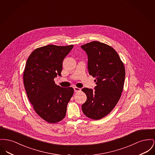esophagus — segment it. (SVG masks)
<instances>
[{
    "label": "esophagus",
    "instance_id": "esophagus-1",
    "mask_svg": "<svg viewBox=\"0 0 155 155\" xmlns=\"http://www.w3.org/2000/svg\"><path fill=\"white\" fill-rule=\"evenodd\" d=\"M74 91L75 92H80L81 91V88H78V87H74Z\"/></svg>",
    "mask_w": 155,
    "mask_h": 155
}]
</instances>
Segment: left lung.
<instances>
[{
  "label": "left lung",
  "instance_id": "obj_1",
  "mask_svg": "<svg viewBox=\"0 0 155 155\" xmlns=\"http://www.w3.org/2000/svg\"><path fill=\"white\" fill-rule=\"evenodd\" d=\"M88 56V71L95 77L94 90L84 88L87 99L82 105L83 113L98 120L109 114L118 103L123 90L125 70L117 51L110 46L92 41L81 46Z\"/></svg>",
  "mask_w": 155,
  "mask_h": 155
}]
</instances>
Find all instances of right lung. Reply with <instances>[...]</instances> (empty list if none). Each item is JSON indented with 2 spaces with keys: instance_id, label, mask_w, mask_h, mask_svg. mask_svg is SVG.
Masks as SVG:
<instances>
[{
  "instance_id": "add662e5",
  "label": "right lung",
  "mask_w": 155,
  "mask_h": 155,
  "mask_svg": "<svg viewBox=\"0 0 155 155\" xmlns=\"http://www.w3.org/2000/svg\"><path fill=\"white\" fill-rule=\"evenodd\" d=\"M73 47L43 46L35 50L26 62L23 82L28 98L37 114L48 123L64 119L73 96L72 87H61L54 79L61 76L63 61Z\"/></svg>"
}]
</instances>
